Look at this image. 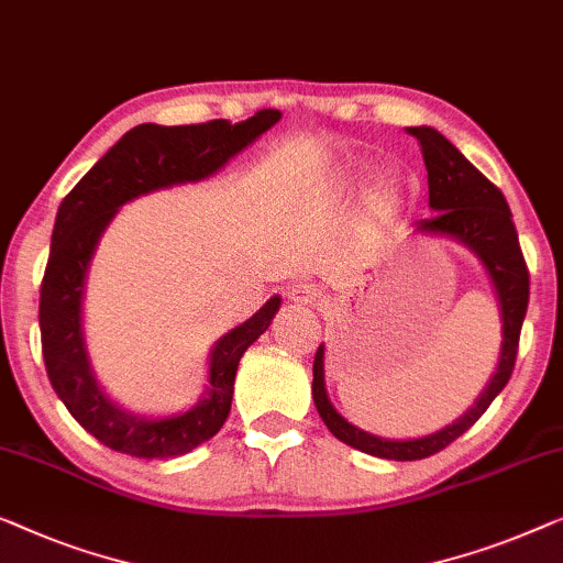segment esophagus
<instances>
[{
	"label": "esophagus",
	"instance_id": "34e87169",
	"mask_svg": "<svg viewBox=\"0 0 563 563\" xmlns=\"http://www.w3.org/2000/svg\"><path fill=\"white\" fill-rule=\"evenodd\" d=\"M287 297L295 301V305H314V301H320L322 291L312 282H295L287 289Z\"/></svg>",
	"mask_w": 563,
	"mask_h": 563
}]
</instances>
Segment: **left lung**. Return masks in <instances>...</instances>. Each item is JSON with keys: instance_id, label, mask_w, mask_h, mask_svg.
<instances>
[{"instance_id": "left-lung-1", "label": "left lung", "mask_w": 563, "mask_h": 563, "mask_svg": "<svg viewBox=\"0 0 563 563\" xmlns=\"http://www.w3.org/2000/svg\"><path fill=\"white\" fill-rule=\"evenodd\" d=\"M409 134L417 136L421 146L423 165H427L429 175V206L431 210H437L434 216L423 218V221L417 223V231L450 235V239L462 241L464 246H470L479 256V262L485 264L500 299L503 350L498 371H495V376L487 383L483 396L477 398V404L462 419L454 421L452 427L437 431V434L394 442V439H380L368 434V431L355 429L353 423H347L332 409L328 390H324V347H317L312 365V396L324 427L340 442L355 446V450L373 454V457L396 462L423 460L442 452L444 446H450L454 439L462 437L487 411V406L505 388L512 368H516L520 328H523V317L528 309V287H531L523 251H520L518 243V231L512 225V213L503 198V192L472 162L464 159V154L457 146L450 140H444L437 129L413 126L409 129Z\"/></svg>"}]
</instances>
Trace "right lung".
Here are the masks:
<instances>
[{
	"mask_svg": "<svg viewBox=\"0 0 563 563\" xmlns=\"http://www.w3.org/2000/svg\"><path fill=\"white\" fill-rule=\"evenodd\" d=\"M279 117V111L264 109L241 124H228L225 119L190 126L140 124L121 136L63 198L53 228L51 258L40 284L45 371L73 419L109 450L162 460L190 452L218 434L231 413L241 355L272 324L282 299H268L251 320L216 342L208 398L195 409L167 419L134 417L111 404L96 386L84 345L80 299L96 243L126 200L213 175L233 154L272 129Z\"/></svg>",
	"mask_w": 563,
	"mask_h": 563,
	"instance_id": "obj_1",
	"label": "right lung"
}]
</instances>
